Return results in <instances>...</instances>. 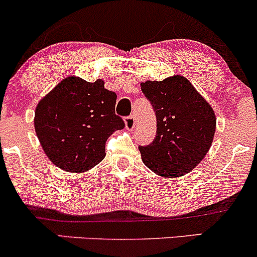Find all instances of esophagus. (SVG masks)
Segmentation results:
<instances>
[{
	"label": "esophagus",
	"mask_w": 257,
	"mask_h": 257,
	"mask_svg": "<svg viewBox=\"0 0 257 257\" xmlns=\"http://www.w3.org/2000/svg\"><path fill=\"white\" fill-rule=\"evenodd\" d=\"M124 123H125V128L128 129V131H132L135 126V117L133 114L128 115V117H125V119H124Z\"/></svg>",
	"instance_id": "esophagus-1"
}]
</instances>
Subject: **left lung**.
I'll list each match as a JSON object with an SVG mask.
<instances>
[{
  "instance_id": "1",
  "label": "left lung",
  "mask_w": 257,
  "mask_h": 257,
  "mask_svg": "<svg viewBox=\"0 0 257 257\" xmlns=\"http://www.w3.org/2000/svg\"><path fill=\"white\" fill-rule=\"evenodd\" d=\"M142 90L157 119L154 142L139 146L143 162L167 178L193 171L212 144L216 131L212 107L182 75L148 80L142 83Z\"/></svg>"
}]
</instances>
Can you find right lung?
Instances as JSON below:
<instances>
[{
  "label": "right lung",
  "instance_id": "right-lung-1",
  "mask_svg": "<svg viewBox=\"0 0 257 257\" xmlns=\"http://www.w3.org/2000/svg\"><path fill=\"white\" fill-rule=\"evenodd\" d=\"M117 95L94 83L68 77L35 109L34 125L50 161L67 172H85L105 157V145L124 122L114 112Z\"/></svg>",
  "mask_w": 257,
  "mask_h": 257
}]
</instances>
